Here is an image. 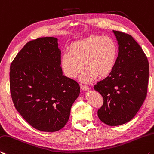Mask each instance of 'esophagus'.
Wrapping results in <instances>:
<instances>
[{
	"label": "esophagus",
	"mask_w": 154,
	"mask_h": 154,
	"mask_svg": "<svg viewBox=\"0 0 154 154\" xmlns=\"http://www.w3.org/2000/svg\"><path fill=\"white\" fill-rule=\"evenodd\" d=\"M80 88L83 91H88L89 89V87L85 85H80Z\"/></svg>",
	"instance_id": "esophagus-1"
}]
</instances>
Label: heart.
<instances>
[{
	"instance_id": "heart-1",
	"label": "heart",
	"mask_w": 154,
	"mask_h": 154,
	"mask_svg": "<svg viewBox=\"0 0 154 154\" xmlns=\"http://www.w3.org/2000/svg\"><path fill=\"white\" fill-rule=\"evenodd\" d=\"M118 48L108 37L91 36L73 42L67 52L60 58V67L64 75L83 82H90L99 77L105 79L112 74L117 64Z\"/></svg>"
}]
</instances>
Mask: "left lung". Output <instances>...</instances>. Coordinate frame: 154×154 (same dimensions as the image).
Returning <instances> with one entry per match:
<instances>
[{
  "instance_id": "1",
  "label": "left lung",
  "mask_w": 154,
  "mask_h": 154,
  "mask_svg": "<svg viewBox=\"0 0 154 154\" xmlns=\"http://www.w3.org/2000/svg\"><path fill=\"white\" fill-rule=\"evenodd\" d=\"M119 45L117 64L109 76L94 89L102 95L99 119L111 126L124 124L139 110L147 96L149 62L139 44L131 35L112 31Z\"/></svg>"
}]
</instances>
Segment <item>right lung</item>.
<instances>
[{"label":"right lung","mask_w":154,"mask_h":154,"mask_svg":"<svg viewBox=\"0 0 154 154\" xmlns=\"http://www.w3.org/2000/svg\"><path fill=\"white\" fill-rule=\"evenodd\" d=\"M9 76L14 106L32 127L52 132L65 126L80 86L63 75L57 38L26 43L12 61Z\"/></svg>","instance_id":"obj_1"}]
</instances>
